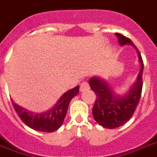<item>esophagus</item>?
<instances>
[{
    "label": "esophagus",
    "mask_w": 157,
    "mask_h": 157,
    "mask_svg": "<svg viewBox=\"0 0 157 157\" xmlns=\"http://www.w3.org/2000/svg\"><path fill=\"white\" fill-rule=\"evenodd\" d=\"M88 89H89V83H88L87 82H82L81 86H80V91H81V92H83V91H86V90H88Z\"/></svg>",
    "instance_id": "esophagus-1"
}]
</instances>
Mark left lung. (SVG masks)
Segmentation results:
<instances>
[{"label":"left lung","instance_id":"8db88e82","mask_svg":"<svg viewBox=\"0 0 157 157\" xmlns=\"http://www.w3.org/2000/svg\"><path fill=\"white\" fill-rule=\"evenodd\" d=\"M116 35L120 45H131L136 48L141 68L136 82L122 96L116 95L104 79L98 76L89 79V86L96 95L92 114L96 122L107 128L120 127L132 117L139 103L143 89V62L140 52L130 39L118 33Z\"/></svg>","mask_w":157,"mask_h":157}]
</instances>
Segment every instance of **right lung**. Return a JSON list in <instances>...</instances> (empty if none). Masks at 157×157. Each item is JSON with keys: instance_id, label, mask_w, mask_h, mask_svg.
Here are the masks:
<instances>
[{"instance_id": "right-lung-1", "label": "right lung", "mask_w": 157, "mask_h": 157, "mask_svg": "<svg viewBox=\"0 0 157 157\" xmlns=\"http://www.w3.org/2000/svg\"><path fill=\"white\" fill-rule=\"evenodd\" d=\"M78 93L79 86L69 89L60 97L56 104L51 109L39 114L26 110L21 106L14 103V101H12V104L21 120L27 126L37 131L51 133L57 130L62 126L67 114L69 102Z\"/></svg>"}]
</instances>
